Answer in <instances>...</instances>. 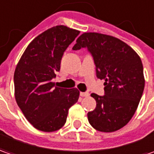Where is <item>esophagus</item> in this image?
<instances>
[{
    "instance_id": "obj_1",
    "label": "esophagus",
    "mask_w": 154,
    "mask_h": 154,
    "mask_svg": "<svg viewBox=\"0 0 154 154\" xmlns=\"http://www.w3.org/2000/svg\"><path fill=\"white\" fill-rule=\"evenodd\" d=\"M80 95H81L82 97H88V96L89 95V94L88 93V92H81V93H80Z\"/></svg>"
}]
</instances>
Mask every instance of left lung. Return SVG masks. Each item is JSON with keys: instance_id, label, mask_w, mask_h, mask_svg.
<instances>
[{"instance_id": "1", "label": "left lung", "mask_w": 154, "mask_h": 154, "mask_svg": "<svg viewBox=\"0 0 154 154\" xmlns=\"http://www.w3.org/2000/svg\"><path fill=\"white\" fill-rule=\"evenodd\" d=\"M87 48L93 57L96 77L104 80V95L91 94L96 107L88 112L89 124L101 132H113L127 125L142 96L145 80L138 54L119 39L107 35L83 33L72 48Z\"/></svg>"}]
</instances>
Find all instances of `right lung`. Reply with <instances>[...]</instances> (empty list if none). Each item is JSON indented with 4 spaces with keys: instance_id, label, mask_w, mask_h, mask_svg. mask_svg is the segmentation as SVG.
<instances>
[{
    "instance_id": "right-lung-1",
    "label": "right lung",
    "mask_w": 154,
    "mask_h": 154,
    "mask_svg": "<svg viewBox=\"0 0 154 154\" xmlns=\"http://www.w3.org/2000/svg\"><path fill=\"white\" fill-rule=\"evenodd\" d=\"M79 33L64 25L47 29L28 45L16 66V101L26 119L37 130H60L66 122L69 108L78 100L77 88L55 87L52 79L60 70L64 52Z\"/></svg>"
}]
</instances>
